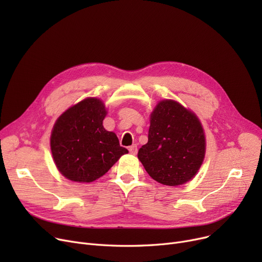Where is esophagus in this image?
Returning a JSON list of instances; mask_svg holds the SVG:
<instances>
[{"instance_id": "esophagus-1", "label": "esophagus", "mask_w": 262, "mask_h": 262, "mask_svg": "<svg viewBox=\"0 0 262 262\" xmlns=\"http://www.w3.org/2000/svg\"><path fill=\"white\" fill-rule=\"evenodd\" d=\"M129 153L133 154V155H136L137 152H138V148H137V145L136 144H133L132 146H129Z\"/></svg>"}]
</instances>
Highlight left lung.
<instances>
[{
    "label": "left lung",
    "mask_w": 262,
    "mask_h": 262,
    "mask_svg": "<svg viewBox=\"0 0 262 262\" xmlns=\"http://www.w3.org/2000/svg\"><path fill=\"white\" fill-rule=\"evenodd\" d=\"M148 141L138 158L156 182L180 186L192 180L205 157V135L199 118L180 103L160 101L150 114Z\"/></svg>",
    "instance_id": "1"
}]
</instances>
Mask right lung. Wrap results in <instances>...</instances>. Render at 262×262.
I'll list each match as a JSON object with an SVG mask.
<instances>
[{
	"label": "right lung",
	"instance_id": "1",
	"mask_svg": "<svg viewBox=\"0 0 262 262\" xmlns=\"http://www.w3.org/2000/svg\"><path fill=\"white\" fill-rule=\"evenodd\" d=\"M104 103L88 98L57 119L51 135V150L58 171L68 180L91 183L103 176L128 153L115 133L107 132Z\"/></svg>",
	"mask_w": 262,
	"mask_h": 262
}]
</instances>
